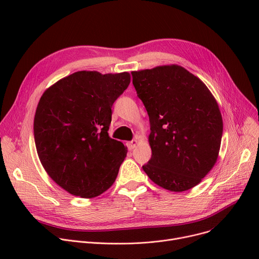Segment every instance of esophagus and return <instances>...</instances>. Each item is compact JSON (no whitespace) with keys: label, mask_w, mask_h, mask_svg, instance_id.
<instances>
[{"label":"esophagus","mask_w":259,"mask_h":259,"mask_svg":"<svg viewBox=\"0 0 259 259\" xmlns=\"http://www.w3.org/2000/svg\"><path fill=\"white\" fill-rule=\"evenodd\" d=\"M137 145H138V141L137 140H132L131 142L127 143V147H128L129 150H133V149L137 147Z\"/></svg>","instance_id":"esophagus-1"}]
</instances>
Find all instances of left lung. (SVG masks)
<instances>
[{
    "label": "left lung",
    "mask_w": 259,
    "mask_h": 259,
    "mask_svg": "<svg viewBox=\"0 0 259 259\" xmlns=\"http://www.w3.org/2000/svg\"><path fill=\"white\" fill-rule=\"evenodd\" d=\"M131 74L150 121L152 155L144 171L172 192L195 187L214 166L221 148L223 118L214 97L178 65Z\"/></svg>",
    "instance_id": "8db88e82"
}]
</instances>
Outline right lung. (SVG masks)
Returning a JSON list of instances; mask_svg holds the SVG:
<instances>
[{
    "label": "right lung",
    "instance_id": "add662e5",
    "mask_svg": "<svg viewBox=\"0 0 259 259\" xmlns=\"http://www.w3.org/2000/svg\"><path fill=\"white\" fill-rule=\"evenodd\" d=\"M130 84L128 72L77 71L47 89L33 122L38 158L50 178L83 198L114 183L127 150L109 137L113 103Z\"/></svg>",
    "mask_w": 259,
    "mask_h": 259
}]
</instances>
